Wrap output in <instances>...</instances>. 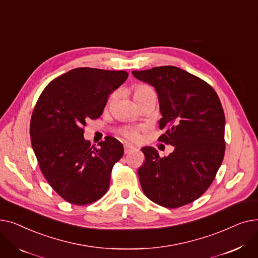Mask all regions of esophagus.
<instances>
[{"mask_svg":"<svg viewBox=\"0 0 258 258\" xmlns=\"http://www.w3.org/2000/svg\"><path fill=\"white\" fill-rule=\"evenodd\" d=\"M136 150V147H134L133 145H131V144H124V153L125 154H128V153H131V152H133V151H135Z\"/></svg>","mask_w":258,"mask_h":258,"instance_id":"34e87169","label":"esophagus"}]
</instances>
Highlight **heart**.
Listing matches in <instances>:
<instances>
[{"label": "heart", "instance_id": "b5f03b06", "mask_svg": "<svg viewBox=\"0 0 258 258\" xmlns=\"http://www.w3.org/2000/svg\"><path fill=\"white\" fill-rule=\"evenodd\" d=\"M142 98H154L156 100V92L150 86L138 85L134 89V99ZM124 135L130 140L136 141L139 138V131L137 128H128L124 131Z\"/></svg>", "mask_w": 258, "mask_h": 258}]
</instances>
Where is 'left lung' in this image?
Instances as JSON below:
<instances>
[{
    "label": "left lung",
    "mask_w": 258,
    "mask_h": 258,
    "mask_svg": "<svg viewBox=\"0 0 258 258\" xmlns=\"http://www.w3.org/2000/svg\"><path fill=\"white\" fill-rule=\"evenodd\" d=\"M132 74L155 88L162 118L159 140L173 146L160 158L152 146L142 147L144 164L138 175L144 195L158 205L178 208L204 194L225 154V114L218 94L204 80L173 66Z\"/></svg>",
    "instance_id": "1"
}]
</instances>
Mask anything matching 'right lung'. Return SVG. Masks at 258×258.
<instances>
[{"label": "right lung", "mask_w": 258, "mask_h": 258, "mask_svg": "<svg viewBox=\"0 0 258 258\" xmlns=\"http://www.w3.org/2000/svg\"><path fill=\"white\" fill-rule=\"evenodd\" d=\"M127 76L125 71L76 68L52 80L37 100L30 122L33 152L51 187L71 204L102 198L114 164L123 156V145L113 137L91 146L84 127L100 117L110 94Z\"/></svg>", "instance_id": "obj_1"}]
</instances>
